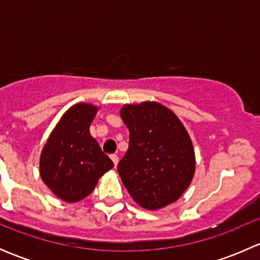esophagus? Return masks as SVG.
<instances>
[{"label":"esophagus","mask_w":260,"mask_h":260,"mask_svg":"<svg viewBox=\"0 0 260 260\" xmlns=\"http://www.w3.org/2000/svg\"><path fill=\"white\" fill-rule=\"evenodd\" d=\"M111 158H112V161L114 162V165H115V166H117V165H118V162H119V157H118L117 154H111Z\"/></svg>","instance_id":"esophagus-1"}]
</instances>
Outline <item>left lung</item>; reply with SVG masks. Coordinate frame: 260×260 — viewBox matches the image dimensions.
I'll return each mask as SVG.
<instances>
[{
    "label": "left lung",
    "mask_w": 260,
    "mask_h": 260,
    "mask_svg": "<svg viewBox=\"0 0 260 260\" xmlns=\"http://www.w3.org/2000/svg\"><path fill=\"white\" fill-rule=\"evenodd\" d=\"M120 117L129 147L118 174L133 200L147 210L179 200L195 174L192 142L179 117L157 102L125 104Z\"/></svg>",
    "instance_id": "left-lung-1"
}]
</instances>
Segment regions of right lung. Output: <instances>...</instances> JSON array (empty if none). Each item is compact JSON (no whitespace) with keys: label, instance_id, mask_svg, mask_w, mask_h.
<instances>
[{"label":"right lung","instance_id":"add662e5","mask_svg":"<svg viewBox=\"0 0 260 260\" xmlns=\"http://www.w3.org/2000/svg\"><path fill=\"white\" fill-rule=\"evenodd\" d=\"M96 112L98 107L89 103L70 107L41 151V179L65 203L90 195L98 180L114 166L89 132Z\"/></svg>","mask_w":260,"mask_h":260}]
</instances>
